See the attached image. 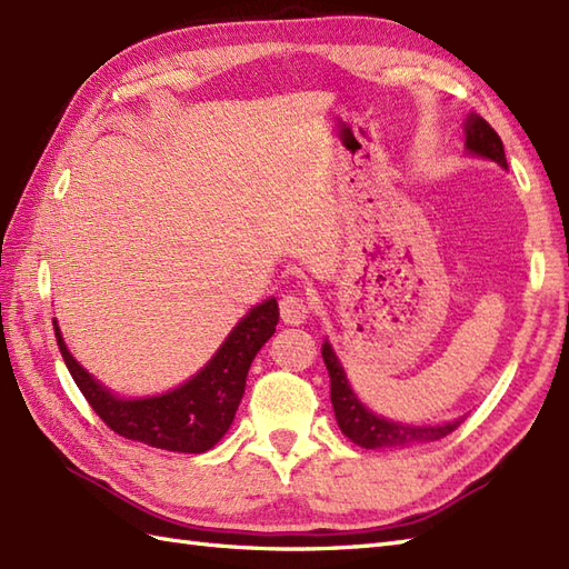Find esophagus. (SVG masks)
I'll return each mask as SVG.
<instances>
[{"instance_id": "obj_1", "label": "esophagus", "mask_w": 569, "mask_h": 569, "mask_svg": "<svg viewBox=\"0 0 569 569\" xmlns=\"http://www.w3.org/2000/svg\"><path fill=\"white\" fill-rule=\"evenodd\" d=\"M312 298L308 293H300V290H293V293H286L281 298V317L288 325H302L312 312Z\"/></svg>"}]
</instances>
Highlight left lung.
<instances>
[{
    "mask_svg": "<svg viewBox=\"0 0 569 569\" xmlns=\"http://www.w3.org/2000/svg\"><path fill=\"white\" fill-rule=\"evenodd\" d=\"M466 144L472 154L487 157V160H495L497 164L507 167V154H505V144H501V138L495 133V128L485 121L480 116H468L466 121ZM322 359L329 371V380H332V407H335V417L341 433L347 436L349 441L361 448H402V446H415V443H425V441H436L443 439L451 431L460 427L458 419L453 425H443V427H405V425H395V421L380 419L373 412L356 400V395L351 392L345 371L337 361V356L332 347L322 345Z\"/></svg>",
    "mask_w": 569,
    "mask_h": 569,
    "instance_id": "left-lung-1",
    "label": "left lung"
}]
</instances>
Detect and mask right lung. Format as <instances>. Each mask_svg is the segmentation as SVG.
Returning a JSON list of instances; mask_svg holds the SVG:
<instances>
[{"mask_svg": "<svg viewBox=\"0 0 569 569\" xmlns=\"http://www.w3.org/2000/svg\"><path fill=\"white\" fill-rule=\"evenodd\" d=\"M276 322H279V302L269 298L232 329L201 373L177 390L144 400L116 398L74 361L58 327L56 337L77 388L111 431L162 451L203 453L230 429L244 395L249 366L276 332Z\"/></svg>", "mask_w": 569, "mask_h": 569, "instance_id": "obj_1", "label": "right lung"}]
</instances>
